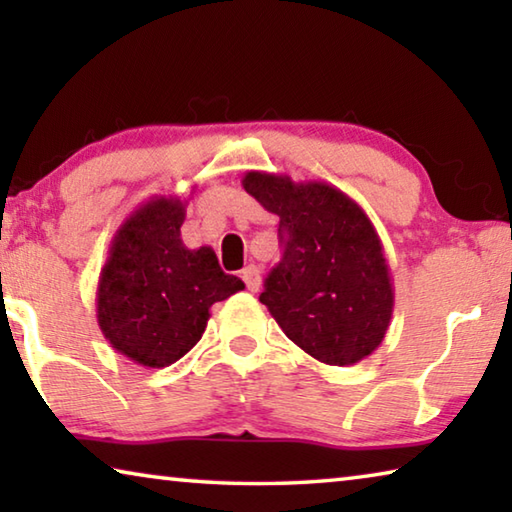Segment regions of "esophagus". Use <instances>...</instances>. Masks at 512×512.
Wrapping results in <instances>:
<instances>
[{
	"label": "esophagus",
	"mask_w": 512,
	"mask_h": 512,
	"mask_svg": "<svg viewBox=\"0 0 512 512\" xmlns=\"http://www.w3.org/2000/svg\"><path fill=\"white\" fill-rule=\"evenodd\" d=\"M241 280L246 282V287H248V291H257L259 289V284H262V275H259V268L255 266V264H250V266H246L244 271H241Z\"/></svg>",
	"instance_id": "esophagus-1"
}]
</instances>
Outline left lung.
<instances>
[{"label":"left lung","mask_w":512,"mask_h":512,"mask_svg":"<svg viewBox=\"0 0 512 512\" xmlns=\"http://www.w3.org/2000/svg\"><path fill=\"white\" fill-rule=\"evenodd\" d=\"M246 192L280 216L284 255L259 302L282 332L327 366L375 352L391 325L395 291L384 246L357 201L334 185L248 171Z\"/></svg>","instance_id":"obj_1"}]
</instances>
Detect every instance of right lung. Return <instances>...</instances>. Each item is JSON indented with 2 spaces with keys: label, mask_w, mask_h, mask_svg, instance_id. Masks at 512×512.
<instances>
[{
  "label": "right lung",
  "mask_w": 512,
  "mask_h": 512,
  "mask_svg": "<svg viewBox=\"0 0 512 512\" xmlns=\"http://www.w3.org/2000/svg\"><path fill=\"white\" fill-rule=\"evenodd\" d=\"M185 201L153 196L119 225L97 287V323L119 354L164 368L201 341L214 302L246 287L210 246L180 239Z\"/></svg>",
  "instance_id": "right-lung-1"
}]
</instances>
